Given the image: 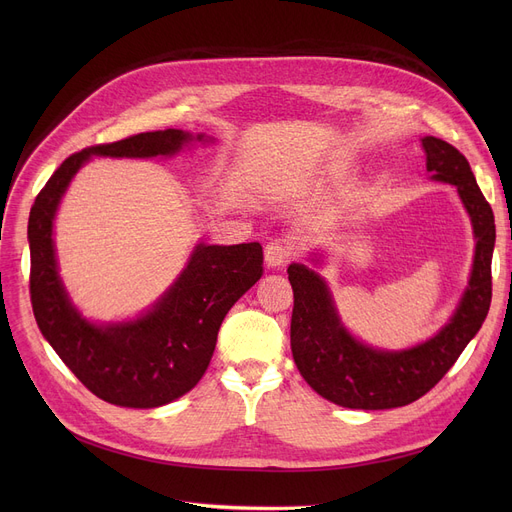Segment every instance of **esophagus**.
<instances>
[{
    "label": "esophagus",
    "mask_w": 512,
    "mask_h": 512,
    "mask_svg": "<svg viewBox=\"0 0 512 512\" xmlns=\"http://www.w3.org/2000/svg\"><path fill=\"white\" fill-rule=\"evenodd\" d=\"M263 255H265L267 267H282L288 261V257L292 255V247L286 240H272V242H267Z\"/></svg>",
    "instance_id": "obj_1"
}]
</instances>
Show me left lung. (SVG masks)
<instances>
[{
	"instance_id": "obj_1",
	"label": "left lung",
	"mask_w": 512,
	"mask_h": 512,
	"mask_svg": "<svg viewBox=\"0 0 512 512\" xmlns=\"http://www.w3.org/2000/svg\"><path fill=\"white\" fill-rule=\"evenodd\" d=\"M429 180L456 186L473 226L475 255L469 284L454 313L429 340L402 351H384L357 340L338 315L328 282L315 267L288 265L294 292L290 348L305 382L346 409H396L432 390L479 332L492 301L494 213L481 195L467 157L436 137H423ZM321 253L311 255L319 265Z\"/></svg>"
}]
</instances>
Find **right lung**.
<instances>
[{
	"instance_id": "add662e5",
	"label": "right lung",
	"mask_w": 512,
	"mask_h": 512,
	"mask_svg": "<svg viewBox=\"0 0 512 512\" xmlns=\"http://www.w3.org/2000/svg\"><path fill=\"white\" fill-rule=\"evenodd\" d=\"M193 141L215 139L168 128L87 147L53 172L31 209V303L37 326L76 378L95 396L118 407H164L197 386L226 313L263 276L261 245L199 242L176 282L145 313L128 321L97 324L76 309L64 288L53 220L72 178L93 155L170 157Z\"/></svg>"
}]
</instances>
